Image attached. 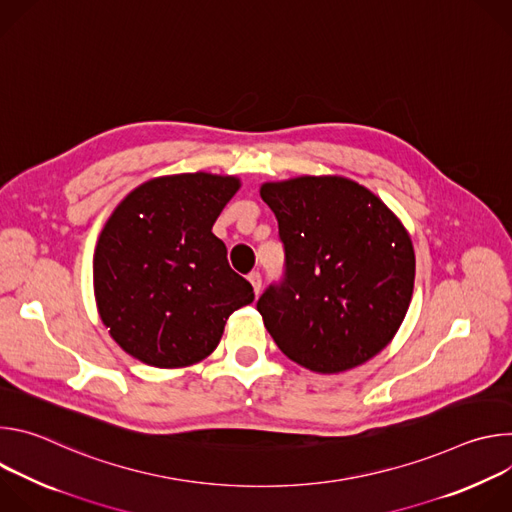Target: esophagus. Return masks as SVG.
<instances>
[{
	"instance_id": "obj_1",
	"label": "esophagus",
	"mask_w": 512,
	"mask_h": 512,
	"mask_svg": "<svg viewBox=\"0 0 512 512\" xmlns=\"http://www.w3.org/2000/svg\"><path fill=\"white\" fill-rule=\"evenodd\" d=\"M247 279H249V281H251V285H253L255 296H259V291H261V275H259V271H251Z\"/></svg>"
}]
</instances>
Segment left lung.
<instances>
[{
    "mask_svg": "<svg viewBox=\"0 0 512 512\" xmlns=\"http://www.w3.org/2000/svg\"><path fill=\"white\" fill-rule=\"evenodd\" d=\"M259 194L285 247V279L257 302L279 350L322 375L377 356L413 296L415 253L399 216L344 176L265 182Z\"/></svg>",
    "mask_w": 512,
    "mask_h": 512,
    "instance_id": "8db88e82",
    "label": "left lung"
}]
</instances>
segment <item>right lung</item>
I'll list each match as a JSON object with an SVG mask.
<instances>
[{
	"label": "right lung",
	"mask_w": 512,
	"mask_h": 512,
	"mask_svg": "<svg viewBox=\"0 0 512 512\" xmlns=\"http://www.w3.org/2000/svg\"><path fill=\"white\" fill-rule=\"evenodd\" d=\"M241 188L210 172L158 176L111 212L93 257L95 302L111 338L156 369L204 360L229 316L255 300L212 225Z\"/></svg>",
	"instance_id": "obj_1"
}]
</instances>
